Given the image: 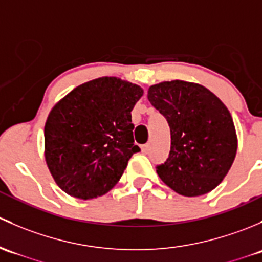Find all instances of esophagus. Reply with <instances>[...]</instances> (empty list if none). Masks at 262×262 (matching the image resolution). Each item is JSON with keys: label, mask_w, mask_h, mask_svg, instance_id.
I'll use <instances>...</instances> for the list:
<instances>
[{"label": "esophagus", "mask_w": 262, "mask_h": 262, "mask_svg": "<svg viewBox=\"0 0 262 262\" xmlns=\"http://www.w3.org/2000/svg\"><path fill=\"white\" fill-rule=\"evenodd\" d=\"M142 152L143 153L149 152V144H144V146H142Z\"/></svg>", "instance_id": "34e87169"}]
</instances>
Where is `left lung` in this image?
<instances>
[{
  "mask_svg": "<svg viewBox=\"0 0 262 262\" xmlns=\"http://www.w3.org/2000/svg\"><path fill=\"white\" fill-rule=\"evenodd\" d=\"M148 100L167 120L171 149L157 166L161 180L184 196H199L226 178L237 152L233 119L207 87L181 80L148 89Z\"/></svg>",
  "mask_w": 262,
  "mask_h": 262,
  "instance_id": "8db88e82",
  "label": "left lung"
}]
</instances>
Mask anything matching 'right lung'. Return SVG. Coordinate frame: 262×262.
Segmentation results:
<instances>
[{
  "instance_id": "obj_1",
  "label": "right lung",
  "mask_w": 262,
  "mask_h": 262,
  "mask_svg": "<svg viewBox=\"0 0 262 262\" xmlns=\"http://www.w3.org/2000/svg\"><path fill=\"white\" fill-rule=\"evenodd\" d=\"M143 90L118 77L82 83L57 102L44 126L53 179L71 196L94 199L115 186L134 144L132 110Z\"/></svg>"
}]
</instances>
